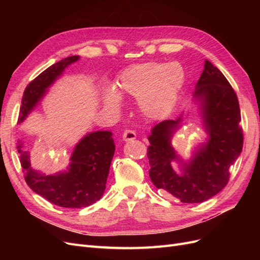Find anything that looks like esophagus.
Instances as JSON below:
<instances>
[{"label": "esophagus", "mask_w": 260, "mask_h": 260, "mask_svg": "<svg viewBox=\"0 0 260 260\" xmlns=\"http://www.w3.org/2000/svg\"><path fill=\"white\" fill-rule=\"evenodd\" d=\"M136 138H137L136 132L132 131V130H125L123 132V135H122L123 141H132V140H135Z\"/></svg>", "instance_id": "obj_1"}]
</instances>
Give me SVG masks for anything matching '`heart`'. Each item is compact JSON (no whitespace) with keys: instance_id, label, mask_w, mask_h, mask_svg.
<instances>
[{"instance_id":"heart-1","label":"heart","mask_w":260,"mask_h":260,"mask_svg":"<svg viewBox=\"0 0 260 260\" xmlns=\"http://www.w3.org/2000/svg\"><path fill=\"white\" fill-rule=\"evenodd\" d=\"M185 70L177 61L132 65L119 75L116 88L105 92L108 107L118 108L122 104L121 94L137 98L140 112L151 119L168 116L175 108L179 94L185 82Z\"/></svg>"}]
</instances>
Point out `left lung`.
<instances>
[{"label": "left lung", "instance_id": "8db88e82", "mask_svg": "<svg viewBox=\"0 0 260 260\" xmlns=\"http://www.w3.org/2000/svg\"><path fill=\"white\" fill-rule=\"evenodd\" d=\"M195 89L193 101L199 104L205 142L195 146L190 159L183 160L177 154L171 140L183 120L181 114L175 120L157 123L147 147L153 184L188 204L205 202L222 190L243 147L238 96L223 74L206 60ZM174 161L179 164L180 173L172 168Z\"/></svg>", "mask_w": 260, "mask_h": 260}]
</instances>
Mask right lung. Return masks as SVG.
Masks as SVG:
<instances>
[{"label":"right lung","mask_w":260,"mask_h":260,"mask_svg":"<svg viewBox=\"0 0 260 260\" xmlns=\"http://www.w3.org/2000/svg\"><path fill=\"white\" fill-rule=\"evenodd\" d=\"M80 56H69L45 69L23 92L18 123L26 119L50 86ZM111 131H94L85 135L74 148L67 170L45 176L31 166L30 154L19 140L17 151L29 187L54 205L82 208L92 205L104 194L109 167L115 153Z\"/></svg>","instance_id":"right-lung-1"}]
</instances>
